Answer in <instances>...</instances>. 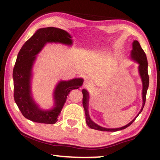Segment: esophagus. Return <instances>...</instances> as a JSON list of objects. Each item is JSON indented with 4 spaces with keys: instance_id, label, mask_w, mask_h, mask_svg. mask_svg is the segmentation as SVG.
Here are the masks:
<instances>
[{
    "instance_id": "1",
    "label": "esophagus",
    "mask_w": 160,
    "mask_h": 160,
    "mask_svg": "<svg viewBox=\"0 0 160 160\" xmlns=\"http://www.w3.org/2000/svg\"><path fill=\"white\" fill-rule=\"evenodd\" d=\"M92 85V82L91 81L89 80H85L83 83V87H85V88H91Z\"/></svg>"
}]
</instances>
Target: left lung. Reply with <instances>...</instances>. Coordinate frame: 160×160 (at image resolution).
Returning <instances> with one entry per match:
<instances>
[{
	"label": "left lung",
	"instance_id": "left-lung-1",
	"mask_svg": "<svg viewBox=\"0 0 160 160\" xmlns=\"http://www.w3.org/2000/svg\"><path fill=\"white\" fill-rule=\"evenodd\" d=\"M131 58L132 59V60L136 61L137 63L139 64L138 71H139L140 76L141 78V80L142 82V106L141 109L140 111V112L138 113L136 117L132 119L131 122L123 127H121V128H104V127H102L99 125H97V123H95L94 121H92V119L90 118V115H89V112H88L89 93L86 90L83 89L82 90V92L83 94L82 105H83L84 109H85L86 123L90 128H92L94 130H98V131H102L115 132L117 131H121V130L125 129L127 128V127H128L130 125H131L132 122L135 120V118L138 116V115L142 111L143 107H144V105H145V103L146 94H147V90L149 86V75H148V60H147L146 54L144 52V51H143L142 48H141V47H140L139 42H138L137 40H135V41L132 42V49L131 52Z\"/></svg>",
	"mask_w": 160,
	"mask_h": 160
}]
</instances>
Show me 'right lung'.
Instances as JSON below:
<instances>
[{
    "label": "right lung",
    "mask_w": 160,
    "mask_h": 160,
    "mask_svg": "<svg viewBox=\"0 0 160 160\" xmlns=\"http://www.w3.org/2000/svg\"><path fill=\"white\" fill-rule=\"evenodd\" d=\"M53 42L70 46L72 44V39L71 35L63 29L52 27L38 29L19 51L13 68L15 102L22 114L37 123H55L70 92L79 88L84 81L82 78L60 81L53 92L54 105L52 109L42 110L35 103L31 92L32 66L37 58L36 55L42 51L45 44Z\"/></svg>",
    "instance_id": "right-lung-1"
}]
</instances>
